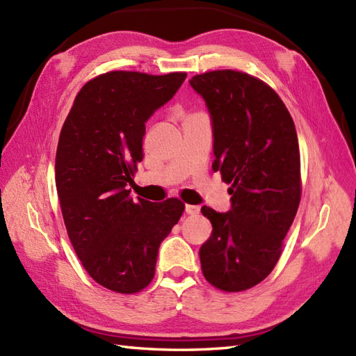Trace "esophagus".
Returning <instances> with one entry per match:
<instances>
[{"instance_id": "1", "label": "esophagus", "mask_w": 356, "mask_h": 356, "mask_svg": "<svg viewBox=\"0 0 356 356\" xmlns=\"http://www.w3.org/2000/svg\"><path fill=\"white\" fill-rule=\"evenodd\" d=\"M185 212L188 215H197L200 212V206H195V204H186L185 207Z\"/></svg>"}]
</instances>
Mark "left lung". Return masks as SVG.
<instances>
[{
  "label": "left lung",
  "mask_w": 356,
  "mask_h": 356,
  "mask_svg": "<svg viewBox=\"0 0 356 356\" xmlns=\"http://www.w3.org/2000/svg\"><path fill=\"white\" fill-rule=\"evenodd\" d=\"M213 124V171L229 184L227 213L203 206L212 236L200 248L206 281L243 291L265 280L282 251L302 193L293 118L277 91L232 69L195 75Z\"/></svg>",
  "instance_id": "left-lung-1"
}]
</instances>
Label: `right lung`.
Masks as SVG:
<instances>
[{
  "instance_id": "obj_1",
  "label": "right lung",
  "mask_w": 356,
  "mask_h": 356,
  "mask_svg": "<svg viewBox=\"0 0 356 356\" xmlns=\"http://www.w3.org/2000/svg\"><path fill=\"white\" fill-rule=\"evenodd\" d=\"M185 78L106 72L78 91L61 127L56 186L67 236L88 275L115 293L150 284L159 245L185 211L179 198L150 203L126 189L144 158L145 122Z\"/></svg>"
}]
</instances>
